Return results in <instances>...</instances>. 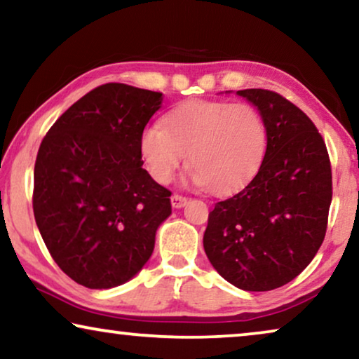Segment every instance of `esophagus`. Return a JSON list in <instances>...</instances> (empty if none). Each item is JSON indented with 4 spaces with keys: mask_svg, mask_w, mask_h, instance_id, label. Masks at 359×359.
Returning a JSON list of instances; mask_svg holds the SVG:
<instances>
[{
    "mask_svg": "<svg viewBox=\"0 0 359 359\" xmlns=\"http://www.w3.org/2000/svg\"><path fill=\"white\" fill-rule=\"evenodd\" d=\"M186 203H188V198H186V196H181V194H173V196H171V205H173L175 209L183 208Z\"/></svg>",
    "mask_w": 359,
    "mask_h": 359,
    "instance_id": "1",
    "label": "esophagus"
}]
</instances>
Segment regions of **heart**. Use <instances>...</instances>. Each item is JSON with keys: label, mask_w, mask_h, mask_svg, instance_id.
Returning <instances> with one entry per match:
<instances>
[{"label": "heart", "mask_w": 359, "mask_h": 359, "mask_svg": "<svg viewBox=\"0 0 359 359\" xmlns=\"http://www.w3.org/2000/svg\"><path fill=\"white\" fill-rule=\"evenodd\" d=\"M165 126L144 130L140 150L158 183H168L176 170L193 166L189 180L210 193L227 194L257 171L266 149V124L245 101H196L171 111Z\"/></svg>", "instance_id": "b5f03b06"}]
</instances>
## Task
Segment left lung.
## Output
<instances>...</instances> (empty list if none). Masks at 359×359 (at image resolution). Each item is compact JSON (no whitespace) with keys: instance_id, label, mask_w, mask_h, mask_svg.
I'll list each match as a JSON object with an SVG mask.
<instances>
[{"instance_id":"obj_1","label":"left lung","mask_w":359,"mask_h":359,"mask_svg":"<svg viewBox=\"0 0 359 359\" xmlns=\"http://www.w3.org/2000/svg\"><path fill=\"white\" fill-rule=\"evenodd\" d=\"M266 124L257 175L209 212L204 250L217 273L243 291H271L299 276L325 238L332 166L317 127L269 90L237 91Z\"/></svg>"}]
</instances>
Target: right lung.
Returning a JSON list of instances; mask_svg holds the SVG:
<instances>
[{
    "instance_id": "add662e5",
    "label": "right lung",
    "mask_w": 359,
    "mask_h": 359,
    "mask_svg": "<svg viewBox=\"0 0 359 359\" xmlns=\"http://www.w3.org/2000/svg\"><path fill=\"white\" fill-rule=\"evenodd\" d=\"M161 93L106 83L68 107L34 166V217L67 276L90 289L124 284L149 262L171 191L142 168L140 140Z\"/></svg>"
}]
</instances>
